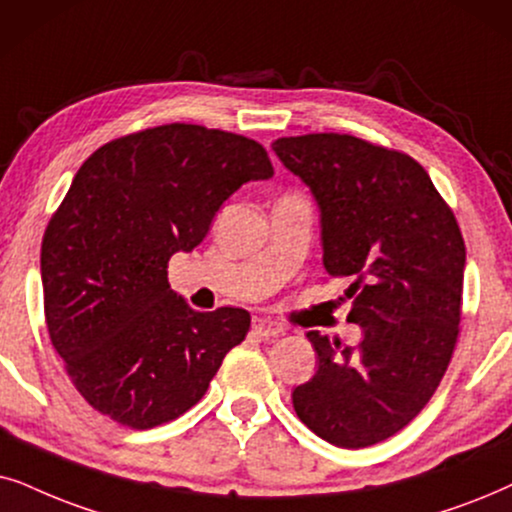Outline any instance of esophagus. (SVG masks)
Listing matches in <instances>:
<instances>
[{
    "instance_id": "34e87169",
    "label": "esophagus",
    "mask_w": 512,
    "mask_h": 512,
    "mask_svg": "<svg viewBox=\"0 0 512 512\" xmlns=\"http://www.w3.org/2000/svg\"><path fill=\"white\" fill-rule=\"evenodd\" d=\"M252 332H255L257 337L269 339V337H281L285 332V327L274 323V320H269V318H255L252 320Z\"/></svg>"
}]
</instances>
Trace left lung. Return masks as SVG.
I'll list each match as a JSON object with an SVG mask.
<instances>
[{"label": "left lung", "instance_id": "obj_1", "mask_svg": "<svg viewBox=\"0 0 512 512\" xmlns=\"http://www.w3.org/2000/svg\"><path fill=\"white\" fill-rule=\"evenodd\" d=\"M274 152L320 208L323 264L349 276L363 342L309 332L318 370L292 391L297 417L330 445L360 449L424 410L452 360L466 245L452 208L412 156L356 135L278 138Z\"/></svg>", "mask_w": 512, "mask_h": 512}]
</instances>
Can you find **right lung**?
Returning a JSON list of instances; mask_svg holds the SVG:
<instances>
[{
    "label": "right lung",
    "instance_id": "1",
    "mask_svg": "<svg viewBox=\"0 0 512 512\" xmlns=\"http://www.w3.org/2000/svg\"><path fill=\"white\" fill-rule=\"evenodd\" d=\"M271 175L260 142L194 124L124 135L81 163L44 231L42 285L53 349L93 410L145 431L203 398L250 313L194 311L170 290L168 260Z\"/></svg>",
    "mask_w": 512,
    "mask_h": 512
}]
</instances>
